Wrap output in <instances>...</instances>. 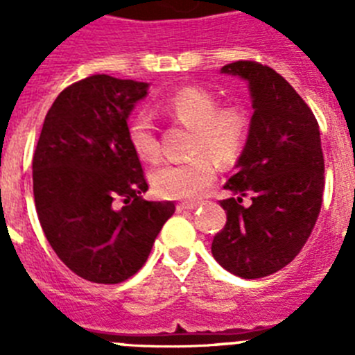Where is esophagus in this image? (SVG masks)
<instances>
[{
	"label": "esophagus",
	"instance_id": "34e87169",
	"mask_svg": "<svg viewBox=\"0 0 355 355\" xmlns=\"http://www.w3.org/2000/svg\"><path fill=\"white\" fill-rule=\"evenodd\" d=\"M197 206H199L197 202H180V205L175 206V209H178V211H193Z\"/></svg>",
	"mask_w": 355,
	"mask_h": 355
}]
</instances>
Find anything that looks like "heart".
I'll use <instances>...</instances> for the list:
<instances>
[{"label": "heart", "instance_id": "b5f03b06", "mask_svg": "<svg viewBox=\"0 0 355 355\" xmlns=\"http://www.w3.org/2000/svg\"><path fill=\"white\" fill-rule=\"evenodd\" d=\"M168 117L193 128L192 153L184 163H162L150 172V184L163 199L193 200L205 196L216 180L211 158L220 165H234L241 158L250 137V117L240 105H220L202 87H184L159 105ZM128 144L144 162L158 158V140L149 115H131L126 126Z\"/></svg>", "mask_w": 355, "mask_h": 355}]
</instances>
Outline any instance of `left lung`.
<instances>
[{"label":"left lung","mask_w":355,"mask_h":355,"mask_svg":"<svg viewBox=\"0 0 355 355\" xmlns=\"http://www.w3.org/2000/svg\"><path fill=\"white\" fill-rule=\"evenodd\" d=\"M222 72L249 81L254 114L236 174L224 184L234 196L220 200L227 222L211 254L231 274L259 279L293 261L316 224L325 184L320 128L306 101L268 65L238 60Z\"/></svg>","instance_id":"1"}]
</instances>
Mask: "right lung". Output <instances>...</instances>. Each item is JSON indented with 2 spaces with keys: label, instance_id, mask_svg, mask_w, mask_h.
<instances>
[{
  "label": "right lung",
  "instance_id": "add662e5",
  "mask_svg": "<svg viewBox=\"0 0 355 355\" xmlns=\"http://www.w3.org/2000/svg\"><path fill=\"white\" fill-rule=\"evenodd\" d=\"M147 87L108 74L69 85L35 147L33 197L44 234L56 256L92 283L119 284L137 274L175 209L172 200L140 197L149 184L128 144V115Z\"/></svg>",
  "mask_w": 355,
  "mask_h": 355
}]
</instances>
